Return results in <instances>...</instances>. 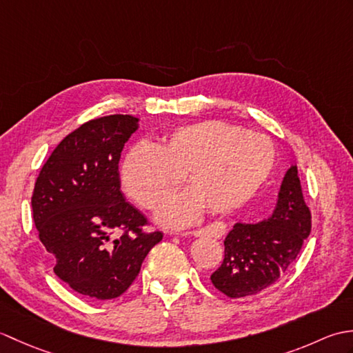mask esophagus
Segmentation results:
<instances>
[{
  "label": "esophagus",
  "instance_id": "1",
  "mask_svg": "<svg viewBox=\"0 0 353 353\" xmlns=\"http://www.w3.org/2000/svg\"><path fill=\"white\" fill-rule=\"evenodd\" d=\"M179 236H220L223 235V228L214 226V228H205V229H199V230H186V232H179V234H174Z\"/></svg>",
  "mask_w": 353,
  "mask_h": 353
}]
</instances>
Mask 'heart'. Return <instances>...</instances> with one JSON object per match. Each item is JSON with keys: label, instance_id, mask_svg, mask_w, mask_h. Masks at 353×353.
I'll return each instance as SVG.
<instances>
[{"label": "heart", "instance_id": "b5f03b06", "mask_svg": "<svg viewBox=\"0 0 353 353\" xmlns=\"http://www.w3.org/2000/svg\"><path fill=\"white\" fill-rule=\"evenodd\" d=\"M276 163L273 142L261 133L215 119L163 134L156 145L138 142L121 165L125 192L145 209H157L185 179L190 186L165 205L159 220L182 228L199 219L203 206L215 214L235 211L259 191Z\"/></svg>", "mask_w": 353, "mask_h": 353}]
</instances>
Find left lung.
<instances>
[{"label":"left lung","instance_id":"obj_1","mask_svg":"<svg viewBox=\"0 0 353 353\" xmlns=\"http://www.w3.org/2000/svg\"><path fill=\"white\" fill-rule=\"evenodd\" d=\"M310 232L311 212L297 165H291L272 215L259 223L238 221L228 234L223 264L211 276L214 287L232 299L258 294L288 273Z\"/></svg>","mask_w":353,"mask_h":353}]
</instances>
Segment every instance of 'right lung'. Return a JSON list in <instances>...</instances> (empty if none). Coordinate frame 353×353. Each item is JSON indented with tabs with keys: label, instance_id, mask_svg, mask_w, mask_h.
<instances>
[{
	"label": "right lung",
	"instance_id": "add662e5",
	"mask_svg": "<svg viewBox=\"0 0 353 353\" xmlns=\"http://www.w3.org/2000/svg\"><path fill=\"white\" fill-rule=\"evenodd\" d=\"M138 129L132 115L91 119L54 148L34 183L33 220L54 273L99 301L121 296L162 239L142 230L145 216L121 192L119 157Z\"/></svg>",
	"mask_w": 353,
	"mask_h": 353
}]
</instances>
